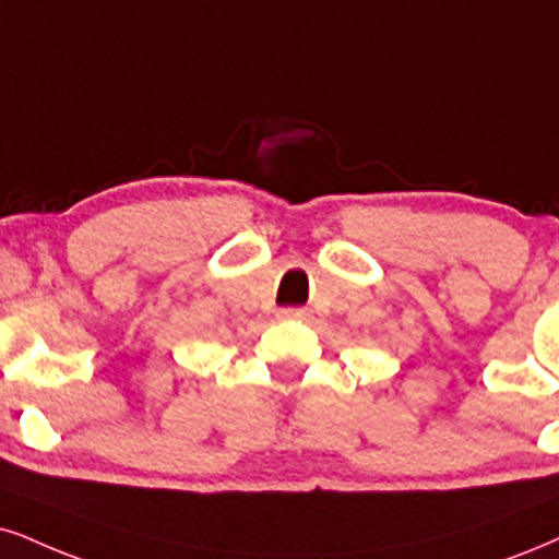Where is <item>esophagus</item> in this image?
<instances>
[{
	"label": "esophagus",
	"instance_id": "1",
	"mask_svg": "<svg viewBox=\"0 0 559 559\" xmlns=\"http://www.w3.org/2000/svg\"><path fill=\"white\" fill-rule=\"evenodd\" d=\"M280 319L285 321H300V319H308V308H280L277 311Z\"/></svg>",
	"mask_w": 559,
	"mask_h": 559
}]
</instances>
